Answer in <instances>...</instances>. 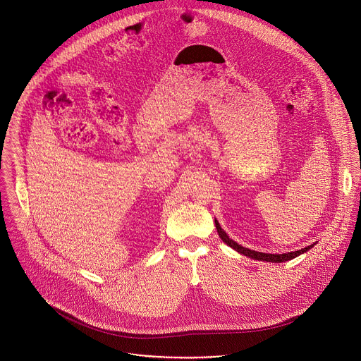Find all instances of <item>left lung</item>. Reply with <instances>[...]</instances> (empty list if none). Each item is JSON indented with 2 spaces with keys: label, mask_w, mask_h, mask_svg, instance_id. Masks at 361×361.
Segmentation results:
<instances>
[{
  "label": "left lung",
  "mask_w": 361,
  "mask_h": 361,
  "mask_svg": "<svg viewBox=\"0 0 361 361\" xmlns=\"http://www.w3.org/2000/svg\"><path fill=\"white\" fill-rule=\"evenodd\" d=\"M216 228H217V233H219V235L221 237V240H223L227 245H230L231 248H234L235 251H238L240 254H244V255H247V257H251V259H254V260H263V262H269V263H283V262H288V260L294 259V257H297V255H300V254L308 251V250H310V248L314 245V244H312V245H308V247H305V248H301V250H298V251H291V252H284V254H267V252H260V251H254V250L245 248V247L237 244L235 241H233V240L226 234V231L220 227V224H219L217 220H216Z\"/></svg>",
  "instance_id": "8db88e82"
}]
</instances>
